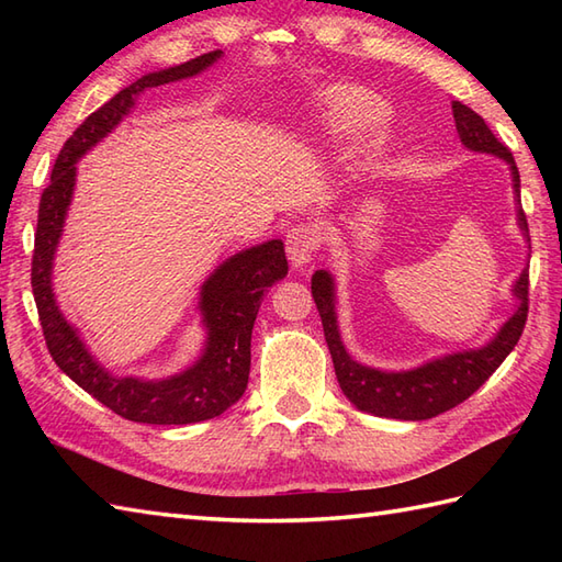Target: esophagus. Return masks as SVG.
Listing matches in <instances>:
<instances>
[{
    "instance_id": "obj_1",
    "label": "esophagus",
    "mask_w": 562,
    "mask_h": 562,
    "mask_svg": "<svg viewBox=\"0 0 562 562\" xmlns=\"http://www.w3.org/2000/svg\"><path fill=\"white\" fill-rule=\"evenodd\" d=\"M316 244H318V229L314 224L302 222L294 224L288 232V256L292 260V266H304L314 258L316 254Z\"/></svg>"
}]
</instances>
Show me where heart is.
<instances>
[{"label": "heart", "mask_w": 562, "mask_h": 562, "mask_svg": "<svg viewBox=\"0 0 562 562\" xmlns=\"http://www.w3.org/2000/svg\"><path fill=\"white\" fill-rule=\"evenodd\" d=\"M381 113V101L364 89H340L333 93L328 103V123L336 127L338 133H355L372 121H376Z\"/></svg>", "instance_id": "b5f03b06"}]
</instances>
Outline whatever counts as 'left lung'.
Segmentation results:
<instances>
[{"instance_id":"8db88e82","label":"left lung","mask_w":562,"mask_h":562,"mask_svg":"<svg viewBox=\"0 0 562 562\" xmlns=\"http://www.w3.org/2000/svg\"><path fill=\"white\" fill-rule=\"evenodd\" d=\"M451 111L463 147H469L471 151L493 154V157H499L509 164L512 188H515L517 202V222L524 238L529 241V224L527 214L521 210L519 171L515 157L493 135V130L485 125L483 117L471 111L469 105L453 101ZM312 294L321 314V324H324L338 384L355 408L379 417H393V420H427V417L457 408L471 393L479 391L487 376L505 362V357L515 350L529 314V268L521 270L519 280L515 282V290H512V294L519 300L517 312L505 321L503 328L495 333L491 342L479 350H463L437 357L432 362L405 369V372H381V369L355 362L348 355L338 330L336 282H333L326 270L314 272Z\"/></svg>"}]
</instances>
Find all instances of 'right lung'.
I'll use <instances>...</instances> for the list:
<instances>
[{
    "label": "right lung",
    "instance_id": "1",
    "mask_svg": "<svg viewBox=\"0 0 562 562\" xmlns=\"http://www.w3.org/2000/svg\"><path fill=\"white\" fill-rule=\"evenodd\" d=\"M222 50H212L183 65L149 71L91 113L59 149L50 183L43 190L35 229L31 288L38 306L45 345L55 364L93 398L125 420L147 425H190L222 415L244 396L250 372V333L268 288L288 274L284 244L272 238L226 258L200 288V314L207 340L200 360L169 379L147 381L115 376L97 362L79 330L59 312L53 292V260L75 193L77 161L115 130L142 91L188 79L212 67Z\"/></svg>",
    "mask_w": 562,
    "mask_h": 562
}]
</instances>
